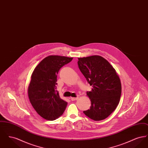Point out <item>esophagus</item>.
I'll return each mask as SVG.
<instances>
[{"label": "esophagus", "mask_w": 148, "mask_h": 148, "mask_svg": "<svg viewBox=\"0 0 148 148\" xmlns=\"http://www.w3.org/2000/svg\"><path fill=\"white\" fill-rule=\"evenodd\" d=\"M78 97H77V98H74V97H71V100H72V101H74V100H77L78 99Z\"/></svg>", "instance_id": "esophagus-1"}]
</instances>
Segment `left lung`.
I'll use <instances>...</instances> for the list:
<instances>
[{"mask_svg": "<svg viewBox=\"0 0 148 148\" xmlns=\"http://www.w3.org/2000/svg\"><path fill=\"white\" fill-rule=\"evenodd\" d=\"M77 64L92 86L86 94L91 101L90 108L83 113L95 121L105 119L119 104L121 93L119 77L109 62L99 56L79 58Z\"/></svg>", "mask_w": 148, "mask_h": 148, "instance_id": "obj_1", "label": "left lung"}]
</instances>
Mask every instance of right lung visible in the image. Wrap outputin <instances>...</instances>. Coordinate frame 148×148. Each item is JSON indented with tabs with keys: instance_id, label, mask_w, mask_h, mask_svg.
<instances>
[{
	"instance_id": "right-lung-1",
	"label": "right lung",
	"mask_w": 148,
	"mask_h": 148,
	"mask_svg": "<svg viewBox=\"0 0 148 148\" xmlns=\"http://www.w3.org/2000/svg\"><path fill=\"white\" fill-rule=\"evenodd\" d=\"M73 58L59 56H47L35 67L29 85L30 102L42 118L54 120L63 114L68 103L60 98L56 90L57 74L60 69Z\"/></svg>"
}]
</instances>
